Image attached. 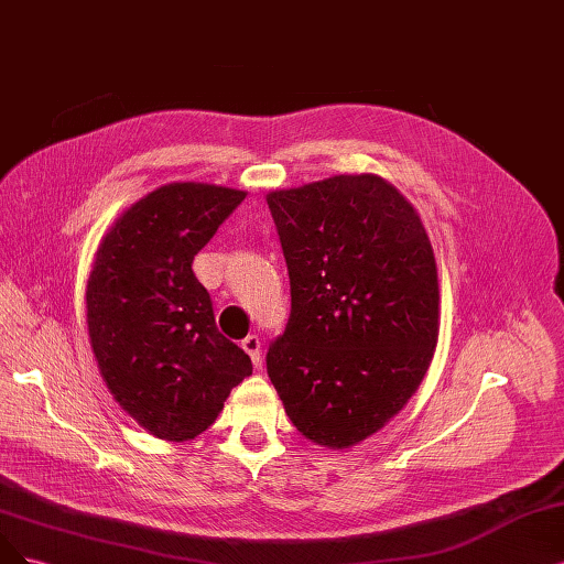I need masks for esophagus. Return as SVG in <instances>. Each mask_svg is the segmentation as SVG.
I'll return each mask as SVG.
<instances>
[{"label": "esophagus", "instance_id": "1", "mask_svg": "<svg viewBox=\"0 0 564 564\" xmlns=\"http://www.w3.org/2000/svg\"><path fill=\"white\" fill-rule=\"evenodd\" d=\"M242 349L251 357V361H254V366L261 364V340H259V336H247L242 340Z\"/></svg>", "mask_w": 564, "mask_h": 564}]
</instances>
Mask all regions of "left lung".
Masks as SVG:
<instances>
[{
  "label": "left lung",
  "instance_id": "left-lung-1",
  "mask_svg": "<svg viewBox=\"0 0 564 564\" xmlns=\"http://www.w3.org/2000/svg\"><path fill=\"white\" fill-rule=\"evenodd\" d=\"M291 315L265 366L296 430L352 448L408 403L438 343L430 236L399 188L371 172L270 191Z\"/></svg>",
  "mask_w": 564,
  "mask_h": 564
}]
</instances>
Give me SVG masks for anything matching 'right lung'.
<instances>
[{"label":"right lung","mask_w":564,"mask_h":564,"mask_svg":"<svg viewBox=\"0 0 564 564\" xmlns=\"http://www.w3.org/2000/svg\"><path fill=\"white\" fill-rule=\"evenodd\" d=\"M245 196L200 182L159 186L95 251L86 286L93 355L113 401L156 438H196L251 376V359L219 334L191 268Z\"/></svg>","instance_id":"right-lung-1"}]
</instances>
